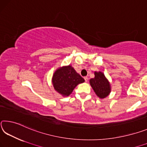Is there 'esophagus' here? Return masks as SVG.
<instances>
[{
    "label": "esophagus",
    "mask_w": 147,
    "mask_h": 147,
    "mask_svg": "<svg viewBox=\"0 0 147 147\" xmlns=\"http://www.w3.org/2000/svg\"><path fill=\"white\" fill-rule=\"evenodd\" d=\"M84 79H85V81H86V82H87V81H88V78L87 77H84Z\"/></svg>",
    "instance_id": "obj_1"
}]
</instances>
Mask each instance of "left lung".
Here are the masks:
<instances>
[{
  "instance_id": "1",
  "label": "left lung",
  "mask_w": 147,
  "mask_h": 147,
  "mask_svg": "<svg viewBox=\"0 0 147 147\" xmlns=\"http://www.w3.org/2000/svg\"><path fill=\"white\" fill-rule=\"evenodd\" d=\"M95 78L90 80V85L96 94L100 98H104L109 95L111 91L109 83L102 72H95Z\"/></svg>"
}]
</instances>
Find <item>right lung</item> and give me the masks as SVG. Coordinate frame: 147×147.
I'll use <instances>...</instances> for the list:
<instances>
[{
    "label": "right lung",
    "mask_w": 147,
    "mask_h": 147,
    "mask_svg": "<svg viewBox=\"0 0 147 147\" xmlns=\"http://www.w3.org/2000/svg\"><path fill=\"white\" fill-rule=\"evenodd\" d=\"M85 81L71 66L58 69L53 76L54 88L63 96H68L76 86Z\"/></svg>",
    "instance_id": "right-lung-1"
}]
</instances>
